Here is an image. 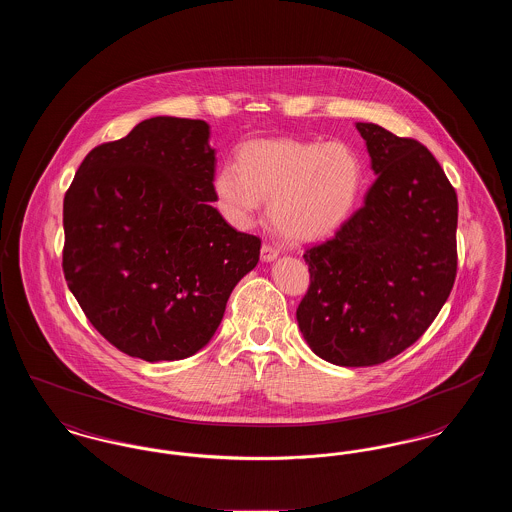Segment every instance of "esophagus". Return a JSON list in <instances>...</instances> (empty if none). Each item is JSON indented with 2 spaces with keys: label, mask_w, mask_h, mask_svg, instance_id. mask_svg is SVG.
Wrapping results in <instances>:
<instances>
[{
  "label": "esophagus",
  "mask_w": 512,
  "mask_h": 512,
  "mask_svg": "<svg viewBox=\"0 0 512 512\" xmlns=\"http://www.w3.org/2000/svg\"><path fill=\"white\" fill-rule=\"evenodd\" d=\"M278 253H280V249L276 245L263 244V247H261V259L263 261H274L278 257Z\"/></svg>",
  "instance_id": "obj_1"
}]
</instances>
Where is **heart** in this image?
Wrapping results in <instances>:
<instances>
[{
  "instance_id": "obj_1",
  "label": "heart",
  "mask_w": 512,
  "mask_h": 512,
  "mask_svg": "<svg viewBox=\"0 0 512 512\" xmlns=\"http://www.w3.org/2000/svg\"><path fill=\"white\" fill-rule=\"evenodd\" d=\"M365 165L345 142L263 140L240 151L215 176L224 213L245 224L268 199V217L290 240L313 242L336 232L363 192Z\"/></svg>"
}]
</instances>
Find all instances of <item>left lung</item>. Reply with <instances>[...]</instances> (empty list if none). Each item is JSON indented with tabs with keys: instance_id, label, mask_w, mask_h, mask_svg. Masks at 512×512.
I'll use <instances>...</instances> for the list:
<instances>
[{
	"instance_id": "8db88e82",
	"label": "left lung",
	"mask_w": 512,
	"mask_h": 512,
	"mask_svg": "<svg viewBox=\"0 0 512 512\" xmlns=\"http://www.w3.org/2000/svg\"><path fill=\"white\" fill-rule=\"evenodd\" d=\"M372 159L365 205L326 242L305 249L303 338L338 366L386 363L438 317L457 276V192L414 138L357 122Z\"/></svg>"
}]
</instances>
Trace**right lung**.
<instances>
[{"instance_id": "1", "label": "right lung", "mask_w": 512, "mask_h": 512, "mask_svg": "<svg viewBox=\"0 0 512 512\" xmlns=\"http://www.w3.org/2000/svg\"><path fill=\"white\" fill-rule=\"evenodd\" d=\"M209 124L153 117L94 147L63 201V272L86 318L119 351L186 359L219 328L261 240L217 201Z\"/></svg>"}]
</instances>
